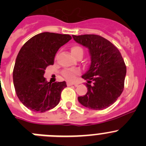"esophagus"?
Masks as SVG:
<instances>
[{"label":"esophagus","instance_id":"obj_1","mask_svg":"<svg viewBox=\"0 0 146 146\" xmlns=\"http://www.w3.org/2000/svg\"><path fill=\"white\" fill-rule=\"evenodd\" d=\"M73 85H75V86H76V84H73V83L67 82V86H73Z\"/></svg>","mask_w":146,"mask_h":146}]
</instances>
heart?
<instances>
[{
    "mask_svg": "<svg viewBox=\"0 0 146 146\" xmlns=\"http://www.w3.org/2000/svg\"><path fill=\"white\" fill-rule=\"evenodd\" d=\"M71 53L73 54V56H76V54L78 53H82L84 54V51H83L82 48L78 46H75L73 47L71 49ZM80 73V70L78 69H66L62 71V74L63 77L65 78L67 81H74L76 78V76Z\"/></svg>",
    "mask_w": 146,
    "mask_h": 146,
    "instance_id": "obj_1",
    "label": "heart"
}]
</instances>
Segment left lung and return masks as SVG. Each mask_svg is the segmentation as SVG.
Masks as SVG:
<instances>
[{"mask_svg":"<svg viewBox=\"0 0 146 146\" xmlns=\"http://www.w3.org/2000/svg\"><path fill=\"white\" fill-rule=\"evenodd\" d=\"M77 43L88 48L91 56L89 68L82 76L87 80L88 92L78 96L83 106L102 110L116 102L124 89L126 66L121 53L112 43L96 35H72ZM93 81L92 85L88 84Z\"/></svg>","mask_w":146,"mask_h":146,"instance_id":"obj_1","label":"left lung"}]
</instances>
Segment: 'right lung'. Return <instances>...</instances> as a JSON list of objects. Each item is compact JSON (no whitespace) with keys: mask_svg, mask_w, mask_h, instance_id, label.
Instances as JSON below:
<instances>
[{"mask_svg":"<svg viewBox=\"0 0 146 146\" xmlns=\"http://www.w3.org/2000/svg\"><path fill=\"white\" fill-rule=\"evenodd\" d=\"M72 39L69 35L43 32L29 39L16 57L13 71L16 93L30 110L44 112L59 104L65 81L47 82L44 74L60 47Z\"/></svg>","mask_w":146,"mask_h":146,"instance_id":"add662e5","label":"right lung"}]
</instances>
